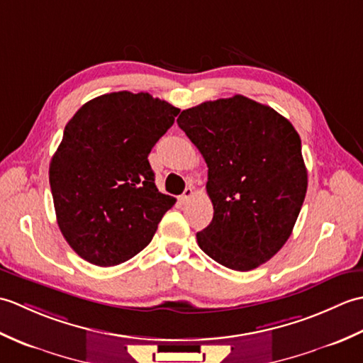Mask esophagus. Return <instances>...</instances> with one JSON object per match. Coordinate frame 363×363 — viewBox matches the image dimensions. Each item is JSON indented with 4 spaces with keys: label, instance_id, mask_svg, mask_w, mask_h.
Returning <instances> with one entry per match:
<instances>
[{
    "label": "esophagus",
    "instance_id": "1",
    "mask_svg": "<svg viewBox=\"0 0 363 363\" xmlns=\"http://www.w3.org/2000/svg\"><path fill=\"white\" fill-rule=\"evenodd\" d=\"M194 196V189L191 187H187L186 190H184V194L181 195V201L182 203H186V201H189V199Z\"/></svg>",
    "mask_w": 363,
    "mask_h": 363
}]
</instances>
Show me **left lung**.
Instances as JSON below:
<instances>
[{
    "label": "left lung",
    "mask_w": 363,
    "mask_h": 363,
    "mask_svg": "<svg viewBox=\"0 0 363 363\" xmlns=\"http://www.w3.org/2000/svg\"><path fill=\"white\" fill-rule=\"evenodd\" d=\"M177 125L207 164L213 218L196 240L207 256L250 272L279 251L307 191L301 138L268 106L235 95L182 111Z\"/></svg>",
    "instance_id": "obj_1"
}]
</instances>
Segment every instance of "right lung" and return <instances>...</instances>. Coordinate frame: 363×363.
<instances>
[{"mask_svg":"<svg viewBox=\"0 0 363 363\" xmlns=\"http://www.w3.org/2000/svg\"><path fill=\"white\" fill-rule=\"evenodd\" d=\"M177 113L123 90L90 99L67 123L50 186L60 233L84 260L118 265L152 240L176 199L157 190L148 154Z\"/></svg>","mask_w":363,"mask_h":363,"instance_id":"add662e5","label":"right lung"}]
</instances>
